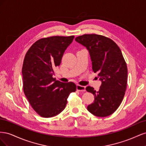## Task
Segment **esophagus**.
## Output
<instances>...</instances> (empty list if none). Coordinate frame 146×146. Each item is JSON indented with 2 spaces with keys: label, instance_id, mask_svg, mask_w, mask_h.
Here are the masks:
<instances>
[{
  "label": "esophagus",
  "instance_id": "obj_1",
  "mask_svg": "<svg viewBox=\"0 0 146 146\" xmlns=\"http://www.w3.org/2000/svg\"><path fill=\"white\" fill-rule=\"evenodd\" d=\"M77 90L80 92H85L86 91L85 90V86H81L80 85H77Z\"/></svg>",
  "mask_w": 146,
  "mask_h": 146
}]
</instances>
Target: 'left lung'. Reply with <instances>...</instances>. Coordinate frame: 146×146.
<instances>
[{
	"mask_svg": "<svg viewBox=\"0 0 146 146\" xmlns=\"http://www.w3.org/2000/svg\"><path fill=\"white\" fill-rule=\"evenodd\" d=\"M75 40L87 48L92 70L102 82L98 91L86 88L94 96L87 109L98 117L111 115L121 105L127 88V67L121 50L112 39L99 35H83Z\"/></svg>",
	"mask_w": 146,
	"mask_h": 146,
	"instance_id": "1",
	"label": "left lung"
}]
</instances>
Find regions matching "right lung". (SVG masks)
Segmentation results:
<instances>
[{
  "label": "right lung",
  "instance_id": "right-lung-1",
  "mask_svg": "<svg viewBox=\"0 0 146 146\" xmlns=\"http://www.w3.org/2000/svg\"><path fill=\"white\" fill-rule=\"evenodd\" d=\"M74 36H51L39 39L26 53L22 69L24 94L39 116L51 117L65 108L70 92L76 91L73 82L63 83L53 78Z\"/></svg>",
  "mask_w": 146,
  "mask_h": 146
}]
</instances>
